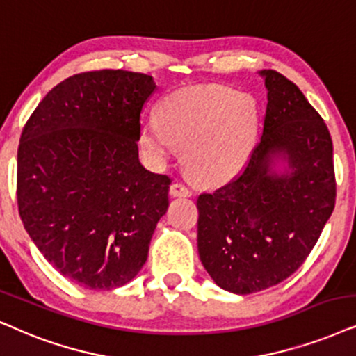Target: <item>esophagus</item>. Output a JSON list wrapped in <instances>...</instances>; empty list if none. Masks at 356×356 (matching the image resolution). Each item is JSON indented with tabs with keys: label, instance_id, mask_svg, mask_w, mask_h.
I'll use <instances>...</instances> for the list:
<instances>
[{
	"label": "esophagus",
	"instance_id": "esophagus-1",
	"mask_svg": "<svg viewBox=\"0 0 356 356\" xmlns=\"http://www.w3.org/2000/svg\"><path fill=\"white\" fill-rule=\"evenodd\" d=\"M170 195L173 197H186V196H191V189H189L186 184L183 183H173L172 186H170Z\"/></svg>",
	"mask_w": 356,
	"mask_h": 356
}]
</instances>
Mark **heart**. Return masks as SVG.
Wrapping results in <instances>:
<instances>
[{"label":"heart","mask_w":356,"mask_h":356,"mask_svg":"<svg viewBox=\"0 0 356 356\" xmlns=\"http://www.w3.org/2000/svg\"><path fill=\"white\" fill-rule=\"evenodd\" d=\"M260 113L250 95L207 85L175 91L160 103L159 116L140 124V142L155 159L184 147V163L204 183H220L245 165L257 144Z\"/></svg>","instance_id":"heart-1"}]
</instances>
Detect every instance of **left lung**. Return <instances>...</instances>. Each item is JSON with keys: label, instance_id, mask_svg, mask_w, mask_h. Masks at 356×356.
<instances>
[{"label": "left lung", "instance_id": "1", "mask_svg": "<svg viewBox=\"0 0 356 356\" xmlns=\"http://www.w3.org/2000/svg\"><path fill=\"white\" fill-rule=\"evenodd\" d=\"M268 90L260 142L243 172L197 197V252L234 294L271 288L302 265L335 206L334 145L301 90L263 70ZM276 159L285 163L274 170Z\"/></svg>", "mask_w": 356, "mask_h": 356}]
</instances>
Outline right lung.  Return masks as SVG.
I'll return each instance as SVG.
<instances>
[{
	"instance_id": "right-lung-1",
	"label": "right lung",
	"mask_w": 356,
	"mask_h": 356,
	"mask_svg": "<svg viewBox=\"0 0 356 356\" xmlns=\"http://www.w3.org/2000/svg\"><path fill=\"white\" fill-rule=\"evenodd\" d=\"M150 75L96 70L52 88L17 149V207L50 265L88 289L129 283L168 207L170 179L138 161Z\"/></svg>"
}]
</instances>
